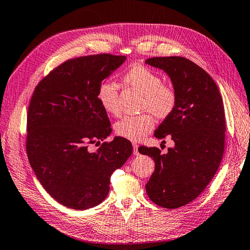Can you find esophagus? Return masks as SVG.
<instances>
[{
    "mask_svg": "<svg viewBox=\"0 0 250 250\" xmlns=\"http://www.w3.org/2000/svg\"><path fill=\"white\" fill-rule=\"evenodd\" d=\"M133 153L134 155H139L140 151H139V145L136 143H133Z\"/></svg>",
    "mask_w": 250,
    "mask_h": 250,
    "instance_id": "34e87169",
    "label": "esophagus"
}]
</instances>
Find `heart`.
Returning a JSON list of instances; mask_svg holds the SVG:
<instances>
[{"mask_svg":"<svg viewBox=\"0 0 250 250\" xmlns=\"http://www.w3.org/2000/svg\"><path fill=\"white\" fill-rule=\"evenodd\" d=\"M125 82L143 94L142 108L158 117H167L175 106L177 94L169 84L163 83L157 72L142 65L132 66L125 73ZM97 99L105 111L118 116L121 111L118 89L114 82H103L97 91ZM155 120L150 114L125 116L116 124V133L131 141L144 139L153 130Z\"/></svg>","mask_w":250,"mask_h":250,"instance_id":"heart-1","label":"heart"}]
</instances>
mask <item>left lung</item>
<instances>
[{
	"label": "left lung",
	"instance_id": "1",
	"mask_svg": "<svg viewBox=\"0 0 250 250\" xmlns=\"http://www.w3.org/2000/svg\"><path fill=\"white\" fill-rule=\"evenodd\" d=\"M145 63L167 73L177 94L174 108L155 131L160 140L170 135L174 146L167 154L157 147L140 150L155 161L145 185L148 197L174 209L193 202L217 172L226 138L223 102L212 78L188 58L153 57Z\"/></svg>",
	"mask_w": 250,
	"mask_h": 250
}]
</instances>
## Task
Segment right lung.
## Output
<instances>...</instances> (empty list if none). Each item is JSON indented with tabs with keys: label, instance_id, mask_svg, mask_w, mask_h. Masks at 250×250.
<instances>
[{
	"label": "right lung",
	"instance_id": "add662e5",
	"mask_svg": "<svg viewBox=\"0 0 250 250\" xmlns=\"http://www.w3.org/2000/svg\"><path fill=\"white\" fill-rule=\"evenodd\" d=\"M126 60L100 54L73 58L37 85L27 118V154L44 189L68 208L95 207L109 192L110 175L132 154L121 136L100 144L111 133L107 112L97 99L105 79Z\"/></svg>",
	"mask_w": 250,
	"mask_h": 250
}]
</instances>
